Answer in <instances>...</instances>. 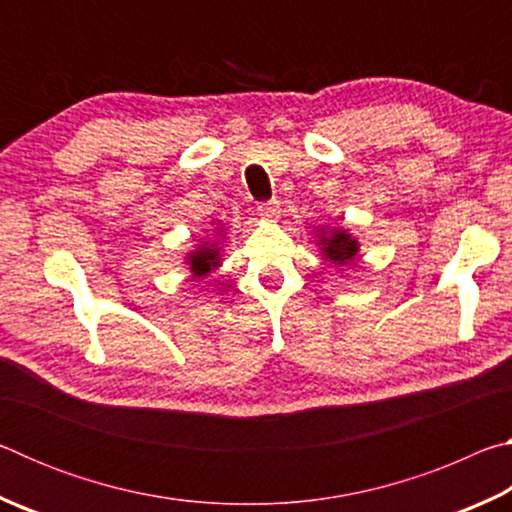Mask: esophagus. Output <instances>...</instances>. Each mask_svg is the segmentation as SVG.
Masks as SVG:
<instances>
[{"label": "esophagus", "instance_id": "esophagus-1", "mask_svg": "<svg viewBox=\"0 0 512 512\" xmlns=\"http://www.w3.org/2000/svg\"><path fill=\"white\" fill-rule=\"evenodd\" d=\"M257 212L262 219L266 221H275L277 216H280V203L277 201H268V203H259L257 205Z\"/></svg>", "mask_w": 512, "mask_h": 512}]
</instances>
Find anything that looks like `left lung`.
<instances>
[{
	"mask_svg": "<svg viewBox=\"0 0 512 512\" xmlns=\"http://www.w3.org/2000/svg\"><path fill=\"white\" fill-rule=\"evenodd\" d=\"M320 250H323V257L329 259L332 264H352L354 257L359 253V241L354 239L348 230H320L318 237Z\"/></svg>",
	"mask_w": 512,
	"mask_h": 512,
	"instance_id": "8db88e82",
	"label": "left lung"
}]
</instances>
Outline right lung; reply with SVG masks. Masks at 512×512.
<instances>
[{
	"instance_id": "add662e5",
	"label": "right lung",
	"mask_w": 512,
	"mask_h": 512,
	"mask_svg": "<svg viewBox=\"0 0 512 512\" xmlns=\"http://www.w3.org/2000/svg\"><path fill=\"white\" fill-rule=\"evenodd\" d=\"M223 223H216L214 225V237L205 239L198 244L192 253H187L185 257V264L189 266V273L196 280H201V277H207L212 271L221 266V259H223Z\"/></svg>"
}]
</instances>
